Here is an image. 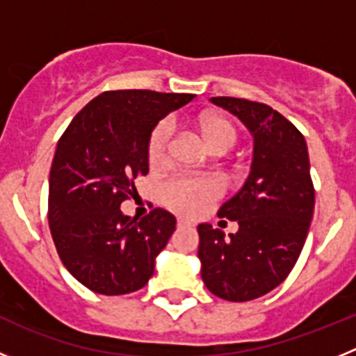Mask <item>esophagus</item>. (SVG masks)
<instances>
[{"mask_svg": "<svg viewBox=\"0 0 356 356\" xmlns=\"http://www.w3.org/2000/svg\"><path fill=\"white\" fill-rule=\"evenodd\" d=\"M184 226H193V222L185 221V219H178V228H184Z\"/></svg>", "mask_w": 356, "mask_h": 356, "instance_id": "1", "label": "esophagus"}]
</instances>
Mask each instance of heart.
Returning a JSON list of instances; mask_svg holds the SVG:
<instances>
[{"mask_svg": "<svg viewBox=\"0 0 356 356\" xmlns=\"http://www.w3.org/2000/svg\"><path fill=\"white\" fill-rule=\"evenodd\" d=\"M197 134L201 140L212 153H226L229 147L237 143V128L229 119L216 114L201 115L196 121ZM169 128L168 124H159L153 130L147 144V160L151 165H162L168 160ZM219 194V187L216 181L207 178H175L169 181L162 191L165 205L171 207L178 213L184 216H196L203 212L216 200Z\"/></svg>", "mask_w": 356, "mask_h": 356, "instance_id": "heart-1", "label": "heart"}]
</instances>
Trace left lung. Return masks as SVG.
<instances>
[{
  "label": "left lung",
  "instance_id": "1",
  "mask_svg": "<svg viewBox=\"0 0 356 356\" xmlns=\"http://www.w3.org/2000/svg\"><path fill=\"white\" fill-rule=\"evenodd\" d=\"M237 115L253 135V160L246 181L222 203L217 216L237 221L225 232L197 226L201 278L226 301H250L271 292L292 271L314 216L308 149L301 131L264 103L210 97Z\"/></svg>",
  "mask_w": 356,
  "mask_h": 356
}]
</instances>
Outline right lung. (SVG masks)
<instances>
[{
    "instance_id": "1",
    "label": "right lung",
    "mask_w": 356,
    "mask_h": 356,
    "mask_svg": "<svg viewBox=\"0 0 356 356\" xmlns=\"http://www.w3.org/2000/svg\"><path fill=\"white\" fill-rule=\"evenodd\" d=\"M194 94L106 90L74 115L56 144L49 171L48 219L58 257L90 291L105 296L143 289L176 229L172 213L153 209L140 221L121 203L149 171L147 144L160 119Z\"/></svg>"
}]
</instances>
